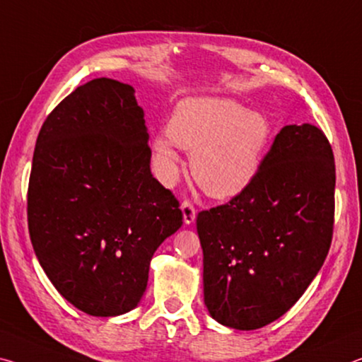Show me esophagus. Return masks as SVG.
I'll use <instances>...</instances> for the list:
<instances>
[{"label":"esophagus","instance_id":"obj_1","mask_svg":"<svg viewBox=\"0 0 362 362\" xmlns=\"http://www.w3.org/2000/svg\"><path fill=\"white\" fill-rule=\"evenodd\" d=\"M181 211H182V218H185L186 224H192L195 221L197 210H195V206L189 202V200H185V202L181 204Z\"/></svg>","mask_w":362,"mask_h":362}]
</instances>
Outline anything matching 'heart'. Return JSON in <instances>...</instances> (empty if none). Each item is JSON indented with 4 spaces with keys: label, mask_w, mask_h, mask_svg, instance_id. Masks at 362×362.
Listing matches in <instances>:
<instances>
[{
    "label": "heart",
    "mask_w": 362,
    "mask_h": 362,
    "mask_svg": "<svg viewBox=\"0 0 362 362\" xmlns=\"http://www.w3.org/2000/svg\"><path fill=\"white\" fill-rule=\"evenodd\" d=\"M272 139V125L262 112L228 98H189L177 104L168 136L152 142L160 176L173 182L180 170L176 146L191 153L194 180L215 199L244 192L257 177Z\"/></svg>",
    "instance_id": "obj_1"
}]
</instances>
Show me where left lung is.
<instances>
[{
	"label": "left lung",
	"mask_w": 362,
	"mask_h": 362,
	"mask_svg": "<svg viewBox=\"0 0 362 362\" xmlns=\"http://www.w3.org/2000/svg\"><path fill=\"white\" fill-rule=\"evenodd\" d=\"M334 197L325 134L310 123L284 127L252 185L197 216L210 316L253 330L286 315L327 257Z\"/></svg>",
	"instance_id": "left-lung-1"
}]
</instances>
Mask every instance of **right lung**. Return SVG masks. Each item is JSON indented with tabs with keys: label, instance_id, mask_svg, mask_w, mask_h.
I'll use <instances>...</instances> for the list:
<instances>
[{
	"label": "right lung",
	"instance_id": "right-lung-1",
	"mask_svg": "<svg viewBox=\"0 0 362 362\" xmlns=\"http://www.w3.org/2000/svg\"><path fill=\"white\" fill-rule=\"evenodd\" d=\"M134 88L96 78L70 93L40 129L28 182V233L62 297L91 316L138 306L149 264L182 224L180 202L151 173Z\"/></svg>",
	"mask_w": 362,
	"mask_h": 362
}]
</instances>
